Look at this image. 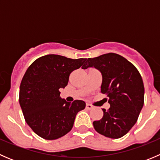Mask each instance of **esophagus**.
<instances>
[{
	"instance_id": "1",
	"label": "esophagus",
	"mask_w": 160,
	"mask_h": 160,
	"mask_svg": "<svg viewBox=\"0 0 160 160\" xmlns=\"http://www.w3.org/2000/svg\"><path fill=\"white\" fill-rule=\"evenodd\" d=\"M93 108V107L91 105V104H86V109H88V110H91Z\"/></svg>"
}]
</instances>
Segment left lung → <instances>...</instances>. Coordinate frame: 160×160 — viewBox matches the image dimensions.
<instances>
[{
	"label": "left lung",
	"instance_id": "8db88e82",
	"mask_svg": "<svg viewBox=\"0 0 160 160\" xmlns=\"http://www.w3.org/2000/svg\"><path fill=\"white\" fill-rule=\"evenodd\" d=\"M93 67L102 74L101 93L108 97L110 108L102 118L93 122L101 135L119 138L129 132L138 120L144 104V85L136 67L123 56L107 53L88 58L82 69Z\"/></svg>",
	"mask_w": 160,
	"mask_h": 160
}]
</instances>
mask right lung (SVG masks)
I'll return each mask as SVG.
<instances>
[{"instance_id":"obj_1","label":"right lung","mask_w":160,"mask_h":160,"mask_svg":"<svg viewBox=\"0 0 160 160\" xmlns=\"http://www.w3.org/2000/svg\"><path fill=\"white\" fill-rule=\"evenodd\" d=\"M86 59L50 54L27 69L21 82L19 104L25 122L38 136L46 140L61 138L70 132L77 114L85 108L84 101L62 99L59 89L67 86L71 72Z\"/></svg>"}]
</instances>
